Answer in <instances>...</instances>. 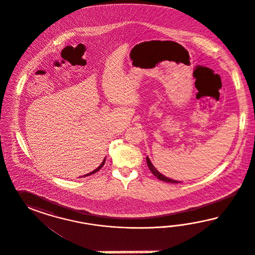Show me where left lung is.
<instances>
[{
    "label": "left lung",
    "mask_w": 255,
    "mask_h": 255,
    "mask_svg": "<svg viewBox=\"0 0 255 255\" xmlns=\"http://www.w3.org/2000/svg\"><path fill=\"white\" fill-rule=\"evenodd\" d=\"M146 160H147V166H148V168L149 170L151 171V173L154 175L156 178H158V179H160V180H162V181H164V182H170V183H180V181H178V180H175V179H172V178H167V177H165V176H163L162 174H161L158 170L156 169L154 167V165L151 163L150 162V160H149V158L147 157L146 158Z\"/></svg>",
    "instance_id": "obj_1"
}]
</instances>
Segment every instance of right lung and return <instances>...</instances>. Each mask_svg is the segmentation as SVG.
<instances>
[{
  "instance_id": "right-lung-1",
  "label": "right lung",
  "mask_w": 255,
  "mask_h": 255,
  "mask_svg": "<svg viewBox=\"0 0 255 255\" xmlns=\"http://www.w3.org/2000/svg\"><path fill=\"white\" fill-rule=\"evenodd\" d=\"M105 162H106V158H105V159H104V161H103V162H102V163H101L100 165H99V166H98V167H97V168H96V169L93 170V172H91V173H89V174H86V175H84V176H83V177H88V176H91V175H93V174H95V173H96V172H98V171H99V170H100L101 168H102V167H103V166H104V164H105Z\"/></svg>"
}]
</instances>
